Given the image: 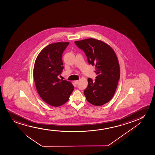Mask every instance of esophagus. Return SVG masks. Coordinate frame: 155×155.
I'll list each match as a JSON object with an SVG mask.
<instances>
[{"label": "esophagus", "mask_w": 155, "mask_h": 155, "mask_svg": "<svg viewBox=\"0 0 155 155\" xmlns=\"http://www.w3.org/2000/svg\"><path fill=\"white\" fill-rule=\"evenodd\" d=\"M79 81L78 80V81H74V83L75 84H76L78 83Z\"/></svg>", "instance_id": "obj_1"}]
</instances>
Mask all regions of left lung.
Returning <instances> with one entry per match:
<instances>
[{
  "label": "left lung",
  "mask_w": 155,
  "mask_h": 155,
  "mask_svg": "<svg viewBox=\"0 0 155 155\" xmlns=\"http://www.w3.org/2000/svg\"><path fill=\"white\" fill-rule=\"evenodd\" d=\"M84 51L89 64L96 67L95 81L88 79V86L84 91L87 101L99 106L109 102L116 90L119 78L118 60L113 49L101 40L89 38L74 41Z\"/></svg>",
  "instance_id": "obj_1"
}]
</instances>
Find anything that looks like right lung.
Listing matches in <instances>:
<instances>
[{
    "label": "right lung",
    "mask_w": 155,
    "mask_h": 155,
    "mask_svg": "<svg viewBox=\"0 0 155 155\" xmlns=\"http://www.w3.org/2000/svg\"><path fill=\"white\" fill-rule=\"evenodd\" d=\"M69 42L53 43L45 47L35 61L33 76L37 92L45 103L58 107L67 102L74 89L70 81L59 79L64 69L62 54Z\"/></svg>",
    "instance_id": "obj_1"
}]
</instances>
